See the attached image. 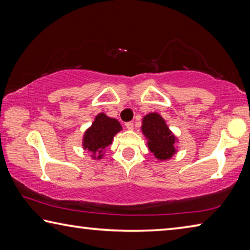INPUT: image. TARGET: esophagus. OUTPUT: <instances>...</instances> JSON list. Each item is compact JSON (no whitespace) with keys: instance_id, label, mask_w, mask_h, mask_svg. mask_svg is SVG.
Listing matches in <instances>:
<instances>
[{"instance_id":"esophagus-1","label":"esophagus","mask_w":250,"mask_h":250,"mask_svg":"<svg viewBox=\"0 0 250 250\" xmlns=\"http://www.w3.org/2000/svg\"><path fill=\"white\" fill-rule=\"evenodd\" d=\"M125 126H126V128L127 129H133L134 128V123H132V122H127L125 124Z\"/></svg>"}]
</instances>
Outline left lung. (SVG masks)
<instances>
[{
	"label": "left lung",
	"mask_w": 250,
	"mask_h": 250,
	"mask_svg": "<svg viewBox=\"0 0 250 250\" xmlns=\"http://www.w3.org/2000/svg\"><path fill=\"white\" fill-rule=\"evenodd\" d=\"M142 130L148 139V148L157 159L167 160L176 154L174 142L177 138L170 132L159 114L150 113L143 118Z\"/></svg>",
	"instance_id": "left-lung-1"
}]
</instances>
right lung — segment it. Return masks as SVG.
<instances>
[{
  "instance_id": "right-lung-1",
  "label": "right lung",
  "mask_w": 250,
  "mask_h": 250,
  "mask_svg": "<svg viewBox=\"0 0 250 250\" xmlns=\"http://www.w3.org/2000/svg\"><path fill=\"white\" fill-rule=\"evenodd\" d=\"M122 129V126L115 118H111L100 113L96 115L91 127L86 129L83 137V148L93 152V158L101 159L102 151L112 144L115 135Z\"/></svg>"
}]
</instances>
